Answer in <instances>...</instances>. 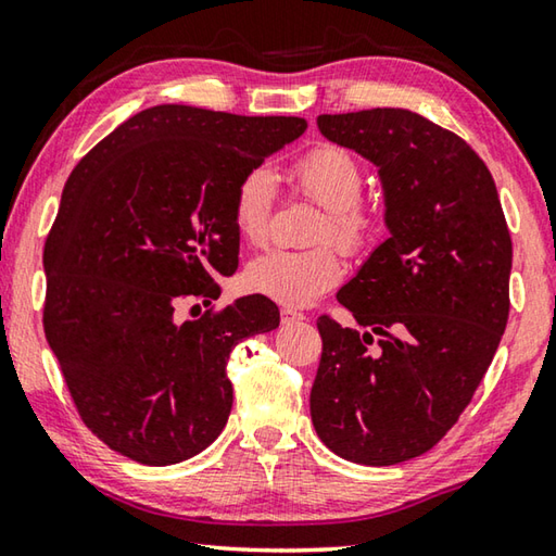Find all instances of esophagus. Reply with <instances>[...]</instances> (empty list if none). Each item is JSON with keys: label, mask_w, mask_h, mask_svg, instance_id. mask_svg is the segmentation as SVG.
<instances>
[{"label": "esophagus", "mask_w": 556, "mask_h": 556, "mask_svg": "<svg viewBox=\"0 0 556 556\" xmlns=\"http://www.w3.org/2000/svg\"><path fill=\"white\" fill-rule=\"evenodd\" d=\"M280 319H282V324H295V321L307 319V314L300 312V309H292V307H282L280 309Z\"/></svg>", "instance_id": "obj_1"}]
</instances>
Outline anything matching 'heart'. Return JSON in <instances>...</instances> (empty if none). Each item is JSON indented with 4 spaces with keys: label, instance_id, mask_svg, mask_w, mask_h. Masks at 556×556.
<instances>
[{
    "label": "heart",
    "instance_id": "b5f03b06",
    "mask_svg": "<svg viewBox=\"0 0 556 556\" xmlns=\"http://www.w3.org/2000/svg\"><path fill=\"white\" fill-rule=\"evenodd\" d=\"M292 179L314 203L327 207L319 242H337L345 251H361L375 232L370 207L361 203L365 176L355 156L339 144H317L292 166ZM276 205V176L266 166L249 169L237 184L232 223L247 244H264ZM343 261L333 247L309 251L274 249L251 261L244 286L280 305L302 307L339 286Z\"/></svg>",
    "mask_w": 556,
    "mask_h": 556
}]
</instances>
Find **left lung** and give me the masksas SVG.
<instances>
[{
	"mask_svg": "<svg viewBox=\"0 0 556 556\" xmlns=\"http://www.w3.org/2000/svg\"><path fill=\"white\" fill-rule=\"evenodd\" d=\"M377 166L390 237L337 292L358 327L319 317L309 394L331 453L387 467L431 450L489 370L508 321L513 244L486 164L406 109L319 115Z\"/></svg>",
	"mask_w": 556,
	"mask_h": 556,
	"instance_id": "1",
	"label": "left lung"
}]
</instances>
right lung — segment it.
I'll return each instance as SVG.
<instances>
[{
	"label": "right lung",
	"instance_id": "right-lung-1",
	"mask_svg": "<svg viewBox=\"0 0 556 556\" xmlns=\"http://www.w3.org/2000/svg\"><path fill=\"white\" fill-rule=\"evenodd\" d=\"M305 130V118L164 103L70 174L43 251V327L81 421L115 453L164 467L223 433L229 353L280 312L264 295L186 321L174 309L217 300L215 280L239 264L237 184Z\"/></svg>",
	"mask_w": 556,
	"mask_h": 556
}]
</instances>
